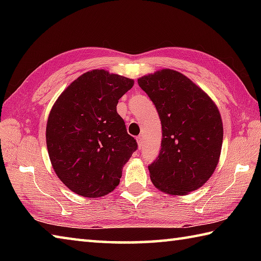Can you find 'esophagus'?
I'll return each instance as SVG.
<instances>
[{
    "label": "esophagus",
    "mask_w": 261,
    "mask_h": 261,
    "mask_svg": "<svg viewBox=\"0 0 261 261\" xmlns=\"http://www.w3.org/2000/svg\"><path fill=\"white\" fill-rule=\"evenodd\" d=\"M137 144H138V147L139 148L143 147V138H141L140 136L138 137V138H137Z\"/></svg>",
    "instance_id": "34e87169"
}]
</instances>
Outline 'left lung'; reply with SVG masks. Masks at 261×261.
<instances>
[{"mask_svg":"<svg viewBox=\"0 0 261 261\" xmlns=\"http://www.w3.org/2000/svg\"><path fill=\"white\" fill-rule=\"evenodd\" d=\"M162 126L161 149L148 166L155 188L184 196L202 187L218 166L223 125L216 105L183 73L162 69L138 79Z\"/></svg>","mask_w":261,"mask_h":261,"instance_id":"8db88e82","label":"left lung"}]
</instances>
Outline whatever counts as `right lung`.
<instances>
[{
    "label": "right lung",
    "instance_id": "add662e5",
    "mask_svg": "<svg viewBox=\"0 0 261 261\" xmlns=\"http://www.w3.org/2000/svg\"><path fill=\"white\" fill-rule=\"evenodd\" d=\"M132 86L130 78L92 70L70 84L53 106L46 127L48 154L57 177L79 196L112 192L138 146L116 110Z\"/></svg>",
    "mask_w": 261,
    "mask_h": 261
}]
</instances>
